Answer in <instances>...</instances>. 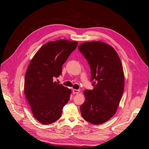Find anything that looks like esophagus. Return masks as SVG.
Masks as SVG:
<instances>
[{
    "label": "esophagus",
    "mask_w": 149,
    "mask_h": 149,
    "mask_svg": "<svg viewBox=\"0 0 149 149\" xmlns=\"http://www.w3.org/2000/svg\"><path fill=\"white\" fill-rule=\"evenodd\" d=\"M80 92V90L73 89V94H78Z\"/></svg>",
    "instance_id": "34e87169"
}]
</instances>
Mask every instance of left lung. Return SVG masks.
Instances as JSON below:
<instances>
[{
  "label": "left lung",
  "mask_w": 149,
  "mask_h": 149,
  "mask_svg": "<svg viewBox=\"0 0 149 149\" xmlns=\"http://www.w3.org/2000/svg\"><path fill=\"white\" fill-rule=\"evenodd\" d=\"M91 69L93 90L84 91L85 101L81 113L88 123H106L118 109L124 89V74L120 58L115 49L104 42H84L78 47Z\"/></svg>",
  "instance_id": "left-lung-1"
}]
</instances>
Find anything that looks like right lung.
Wrapping results in <instances>:
<instances>
[{"label":"right lung","mask_w":149,"mask_h":149,"mask_svg":"<svg viewBox=\"0 0 149 149\" xmlns=\"http://www.w3.org/2000/svg\"><path fill=\"white\" fill-rule=\"evenodd\" d=\"M78 42L66 40L49 42L30 61L25 76L24 93L34 118L43 124L59 119L69 101L71 90L53 81L61 74L62 66Z\"/></svg>","instance_id":"1"}]
</instances>
